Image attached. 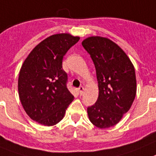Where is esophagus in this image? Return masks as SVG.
I'll return each instance as SVG.
<instances>
[{"label":"esophagus","mask_w":156,"mask_h":156,"mask_svg":"<svg viewBox=\"0 0 156 156\" xmlns=\"http://www.w3.org/2000/svg\"><path fill=\"white\" fill-rule=\"evenodd\" d=\"M78 91H79V93L80 94V95H82V94H83V86H80V87L78 88Z\"/></svg>","instance_id":"34e87169"}]
</instances>
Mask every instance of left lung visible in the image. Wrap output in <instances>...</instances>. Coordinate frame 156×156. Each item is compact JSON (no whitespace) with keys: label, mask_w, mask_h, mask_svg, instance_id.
<instances>
[{"label":"left lung","mask_w":156,"mask_h":156,"mask_svg":"<svg viewBox=\"0 0 156 156\" xmlns=\"http://www.w3.org/2000/svg\"><path fill=\"white\" fill-rule=\"evenodd\" d=\"M82 45L94 63L99 96L87 108L90 121L99 128L115 125L132 107L136 94L133 64L121 48L111 40L90 37Z\"/></svg>","instance_id":"left-lung-1"}]
</instances>
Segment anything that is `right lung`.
Masks as SVG:
<instances>
[{"mask_svg":"<svg viewBox=\"0 0 156 156\" xmlns=\"http://www.w3.org/2000/svg\"><path fill=\"white\" fill-rule=\"evenodd\" d=\"M79 40L69 33L50 36L33 48L21 66L18 79L20 102L27 115L42 125L59 123L74 99L67 87L62 60Z\"/></svg>","mask_w":156,"mask_h":156,"instance_id":"1","label":"right lung"}]
</instances>
